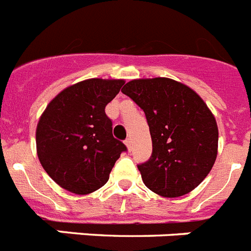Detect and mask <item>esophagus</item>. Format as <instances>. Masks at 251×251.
I'll list each match as a JSON object with an SVG mask.
<instances>
[{
  "instance_id": "obj_1",
  "label": "esophagus",
  "mask_w": 251,
  "mask_h": 251,
  "mask_svg": "<svg viewBox=\"0 0 251 251\" xmlns=\"http://www.w3.org/2000/svg\"><path fill=\"white\" fill-rule=\"evenodd\" d=\"M125 144H126V147H127V149H129V151H131L132 149V142H131V139L130 138H127L125 140Z\"/></svg>"
}]
</instances>
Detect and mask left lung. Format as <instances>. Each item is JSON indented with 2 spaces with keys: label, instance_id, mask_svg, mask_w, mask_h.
<instances>
[{
  "label": "left lung",
  "instance_id": "8db88e82",
  "mask_svg": "<svg viewBox=\"0 0 251 251\" xmlns=\"http://www.w3.org/2000/svg\"><path fill=\"white\" fill-rule=\"evenodd\" d=\"M122 93L144 111L151 155L138 165L153 193L176 198L194 190L217 158L218 127L207 104L193 89L167 77L126 83Z\"/></svg>",
  "mask_w": 251,
  "mask_h": 251
}]
</instances>
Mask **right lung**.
Instances as JSON below:
<instances>
[{"label": "right lung", "instance_id": "right-lung-1", "mask_svg": "<svg viewBox=\"0 0 251 251\" xmlns=\"http://www.w3.org/2000/svg\"><path fill=\"white\" fill-rule=\"evenodd\" d=\"M124 80L89 79L69 86L50 100L35 132L37 153L44 171L74 194L93 193L127 148L113 138L106 106Z\"/></svg>", "mask_w": 251, "mask_h": 251}]
</instances>
